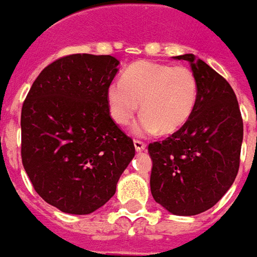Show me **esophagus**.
Masks as SVG:
<instances>
[{
  "instance_id": "1",
  "label": "esophagus",
  "mask_w": 257,
  "mask_h": 257,
  "mask_svg": "<svg viewBox=\"0 0 257 257\" xmlns=\"http://www.w3.org/2000/svg\"><path fill=\"white\" fill-rule=\"evenodd\" d=\"M134 145H135V150H136V152H143V150L146 149V145H145L142 141H134Z\"/></svg>"
}]
</instances>
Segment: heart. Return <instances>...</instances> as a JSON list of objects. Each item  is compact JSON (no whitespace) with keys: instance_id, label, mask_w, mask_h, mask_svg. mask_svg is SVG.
<instances>
[{"instance_id":"b5f03b06","label":"heart","mask_w":257,"mask_h":257,"mask_svg":"<svg viewBox=\"0 0 257 257\" xmlns=\"http://www.w3.org/2000/svg\"><path fill=\"white\" fill-rule=\"evenodd\" d=\"M107 104L112 121L125 126L139 110L143 116L136 125L141 135H170L191 119L196 108L199 85L188 66H172L150 61L129 65L121 79H114L107 91Z\"/></svg>"}]
</instances>
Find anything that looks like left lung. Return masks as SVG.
<instances>
[{
	"instance_id": "left-lung-1",
	"label": "left lung",
	"mask_w": 257,
	"mask_h": 257,
	"mask_svg": "<svg viewBox=\"0 0 257 257\" xmlns=\"http://www.w3.org/2000/svg\"><path fill=\"white\" fill-rule=\"evenodd\" d=\"M174 58L191 64L199 97L182 128L149 145L150 191L172 214L195 216L213 207L234 184L243 122L234 90L221 75L193 54Z\"/></svg>"
}]
</instances>
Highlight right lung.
<instances>
[{
  "mask_svg": "<svg viewBox=\"0 0 257 257\" xmlns=\"http://www.w3.org/2000/svg\"><path fill=\"white\" fill-rule=\"evenodd\" d=\"M111 55L72 54L46 66L23 101L22 163L35 191L69 214H90L114 196L135 156L112 121L105 91Z\"/></svg>",
  "mask_w": 257,
  "mask_h": 257,
  "instance_id": "add662e5",
  "label": "right lung"
}]
</instances>
